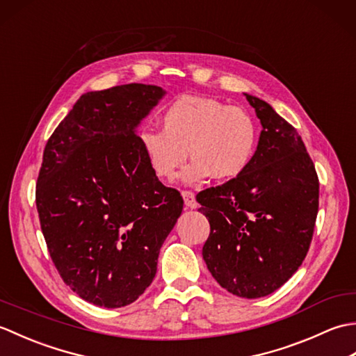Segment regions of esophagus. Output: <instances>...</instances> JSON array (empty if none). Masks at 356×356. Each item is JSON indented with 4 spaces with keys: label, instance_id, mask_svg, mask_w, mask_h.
Instances as JSON below:
<instances>
[{
    "label": "esophagus",
    "instance_id": "1",
    "mask_svg": "<svg viewBox=\"0 0 356 356\" xmlns=\"http://www.w3.org/2000/svg\"><path fill=\"white\" fill-rule=\"evenodd\" d=\"M182 195H184V202H185V207L186 208L195 209V208L199 207L197 200H195V194L193 191H182Z\"/></svg>",
    "mask_w": 356,
    "mask_h": 356
}]
</instances>
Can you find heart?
Masks as SVG:
<instances>
[{"label":"heart","mask_w":356,"mask_h":356,"mask_svg":"<svg viewBox=\"0 0 356 356\" xmlns=\"http://www.w3.org/2000/svg\"><path fill=\"white\" fill-rule=\"evenodd\" d=\"M139 145L154 176L171 180L186 161L182 179L200 184L208 177L229 180L251 162L257 145L252 116L240 107L205 96L185 95L162 113V130L143 128Z\"/></svg>","instance_id":"obj_1"}]
</instances>
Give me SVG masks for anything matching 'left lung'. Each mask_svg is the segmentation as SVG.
<instances>
[{"mask_svg":"<svg viewBox=\"0 0 356 356\" xmlns=\"http://www.w3.org/2000/svg\"><path fill=\"white\" fill-rule=\"evenodd\" d=\"M263 130L240 176L197 194L211 232L202 249L217 283L243 298L277 291L301 266L318 214L320 182L297 130L246 95Z\"/></svg>","mask_w":356,"mask_h":356,"instance_id":"1","label":"left lung"}]
</instances>
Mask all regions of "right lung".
I'll list each match as a JSON object with an SVG mask.
<instances>
[{
    "label": "right lung",
    "mask_w": 356,
    "mask_h": 356,
    "mask_svg": "<svg viewBox=\"0 0 356 356\" xmlns=\"http://www.w3.org/2000/svg\"><path fill=\"white\" fill-rule=\"evenodd\" d=\"M163 95L145 84L82 95L44 148L36 208L45 243L64 283L96 306L145 292L182 214V195L154 176L136 134Z\"/></svg>",
    "instance_id": "add662e5"
}]
</instances>
